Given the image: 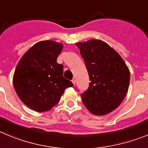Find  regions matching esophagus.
Instances as JSON below:
<instances>
[{
	"label": "esophagus",
	"mask_w": 148,
	"mask_h": 148,
	"mask_svg": "<svg viewBox=\"0 0 148 148\" xmlns=\"http://www.w3.org/2000/svg\"><path fill=\"white\" fill-rule=\"evenodd\" d=\"M71 82H72V83H73V84H74V85H75V83H76V80H75V79H73L72 80H71Z\"/></svg>",
	"instance_id": "esophagus-1"
}]
</instances>
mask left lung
<instances>
[{
    "instance_id": "obj_1",
    "label": "left lung",
    "mask_w": 148,
    "mask_h": 148,
    "mask_svg": "<svg viewBox=\"0 0 148 148\" xmlns=\"http://www.w3.org/2000/svg\"><path fill=\"white\" fill-rule=\"evenodd\" d=\"M88 70L89 87L81 95L83 104L95 115H107L119 107L129 88L130 74L121 56L99 39L77 42Z\"/></svg>"
}]
</instances>
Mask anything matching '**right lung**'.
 <instances>
[{"instance_id":"add662e5","label":"right lung","mask_w":148,"mask_h":148,"mask_svg":"<svg viewBox=\"0 0 148 148\" xmlns=\"http://www.w3.org/2000/svg\"><path fill=\"white\" fill-rule=\"evenodd\" d=\"M62 48V44L55 41L38 42L23 55L16 66L15 92L34 111H49L58 103L65 88L74 86L63 77V66L56 62Z\"/></svg>"}]
</instances>
